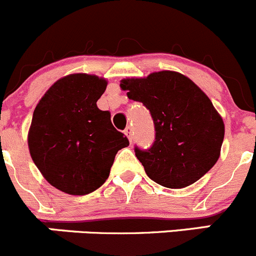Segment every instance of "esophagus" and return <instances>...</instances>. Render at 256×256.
Masks as SVG:
<instances>
[{"label":"esophagus","instance_id":"esophagus-1","mask_svg":"<svg viewBox=\"0 0 256 256\" xmlns=\"http://www.w3.org/2000/svg\"><path fill=\"white\" fill-rule=\"evenodd\" d=\"M124 134L128 136L129 142H130V143H132V128H130V127L126 128V129H124Z\"/></svg>","mask_w":256,"mask_h":256}]
</instances>
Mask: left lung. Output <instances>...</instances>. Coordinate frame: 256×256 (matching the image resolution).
<instances>
[{
	"label": "left lung",
	"mask_w": 256,
	"mask_h": 256,
	"mask_svg": "<svg viewBox=\"0 0 256 256\" xmlns=\"http://www.w3.org/2000/svg\"><path fill=\"white\" fill-rule=\"evenodd\" d=\"M120 88L129 100L143 103L153 118V146L146 150L134 148L152 180L166 188H186L213 168L224 139V122L193 80L160 70L122 80Z\"/></svg>",
	"instance_id": "1"
}]
</instances>
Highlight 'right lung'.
Masks as SVG:
<instances>
[{"instance_id":"right-lung-1","label":"right lung","mask_w":256,"mask_h":256,"mask_svg":"<svg viewBox=\"0 0 256 256\" xmlns=\"http://www.w3.org/2000/svg\"><path fill=\"white\" fill-rule=\"evenodd\" d=\"M107 80L74 73L58 80L36 106L28 132L32 160L63 193L86 196L110 176L116 154L129 146L97 100Z\"/></svg>"}]
</instances>
